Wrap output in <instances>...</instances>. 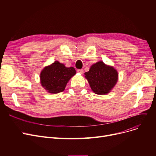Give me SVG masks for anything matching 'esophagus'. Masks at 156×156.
Listing matches in <instances>:
<instances>
[{"label":"esophagus","mask_w":156,"mask_h":156,"mask_svg":"<svg viewBox=\"0 0 156 156\" xmlns=\"http://www.w3.org/2000/svg\"><path fill=\"white\" fill-rule=\"evenodd\" d=\"M77 72L78 73H80V74H83V70L81 69H79L77 70Z\"/></svg>","instance_id":"34e87169"}]
</instances>
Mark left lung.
Here are the masks:
<instances>
[{"label":"left lung","instance_id":"obj_1","mask_svg":"<svg viewBox=\"0 0 156 156\" xmlns=\"http://www.w3.org/2000/svg\"><path fill=\"white\" fill-rule=\"evenodd\" d=\"M85 75L92 91L98 95L109 93L118 79L116 69L105 64L102 61L92 65L89 71L85 73Z\"/></svg>","mask_w":156,"mask_h":156}]
</instances>
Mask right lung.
<instances>
[{
	"label": "right lung",
	"mask_w": 156,
	"mask_h": 156,
	"mask_svg": "<svg viewBox=\"0 0 156 156\" xmlns=\"http://www.w3.org/2000/svg\"><path fill=\"white\" fill-rule=\"evenodd\" d=\"M76 74L73 67L66 68L64 64L55 61L45 67L40 73V83L51 94H57L64 90L69 80Z\"/></svg>",
	"instance_id": "obj_1"
}]
</instances>
